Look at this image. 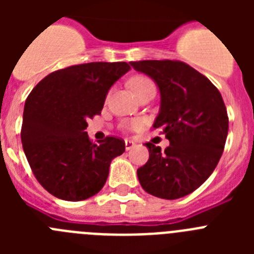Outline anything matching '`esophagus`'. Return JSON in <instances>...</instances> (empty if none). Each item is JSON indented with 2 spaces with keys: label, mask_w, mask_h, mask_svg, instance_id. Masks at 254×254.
<instances>
[{
  "label": "esophagus",
  "mask_w": 254,
  "mask_h": 254,
  "mask_svg": "<svg viewBox=\"0 0 254 254\" xmlns=\"http://www.w3.org/2000/svg\"><path fill=\"white\" fill-rule=\"evenodd\" d=\"M125 146H126V150H131V149H133L134 146H136V143H134L133 141H131V140H126L125 141Z\"/></svg>",
  "instance_id": "1"
}]
</instances>
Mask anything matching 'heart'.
I'll return each mask as SVG.
<instances>
[{
    "instance_id": "b5f03b06",
    "label": "heart",
    "mask_w": 254,
    "mask_h": 254,
    "mask_svg": "<svg viewBox=\"0 0 254 254\" xmlns=\"http://www.w3.org/2000/svg\"><path fill=\"white\" fill-rule=\"evenodd\" d=\"M151 85H154V82H152L149 77H146V76L138 75V76H134V77H132L131 80H129V86H131V89L134 91L136 95L140 94L143 89H146L147 86H151ZM142 125H143L142 121L136 120L131 123V128L138 129L142 127Z\"/></svg>"
}]
</instances>
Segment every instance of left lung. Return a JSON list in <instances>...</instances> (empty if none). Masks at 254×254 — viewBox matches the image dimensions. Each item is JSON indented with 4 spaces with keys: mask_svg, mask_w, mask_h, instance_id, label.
<instances>
[{
    "mask_svg": "<svg viewBox=\"0 0 254 254\" xmlns=\"http://www.w3.org/2000/svg\"><path fill=\"white\" fill-rule=\"evenodd\" d=\"M129 64L158 85L160 112L152 127L170 142L164 151L146 143L149 160L137 169L141 187L159 198L187 196L211 176L224 151L229 118L223 96L206 76L181 61Z\"/></svg>",
    "mask_w": 254,
    "mask_h": 254,
    "instance_id": "8db88e82",
    "label": "left lung"
}]
</instances>
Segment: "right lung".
Returning a JSON list of instances; mask_svg holds the SVG:
<instances>
[{"label":"right lung","mask_w":254,"mask_h":254,"mask_svg":"<svg viewBox=\"0 0 254 254\" xmlns=\"http://www.w3.org/2000/svg\"><path fill=\"white\" fill-rule=\"evenodd\" d=\"M131 67L126 62H90L49 73L26 98L21 142L42 187L64 201H82L103 188L111 161L125 141L108 136L99 143L85 132L102 113L108 90Z\"/></svg>","instance_id":"obj_1"}]
</instances>
